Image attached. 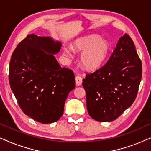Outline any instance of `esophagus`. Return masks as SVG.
<instances>
[{
    "instance_id": "1",
    "label": "esophagus",
    "mask_w": 151,
    "mask_h": 151,
    "mask_svg": "<svg viewBox=\"0 0 151 151\" xmlns=\"http://www.w3.org/2000/svg\"><path fill=\"white\" fill-rule=\"evenodd\" d=\"M82 82V78L80 76H77L76 77V84L77 86H80Z\"/></svg>"
}]
</instances>
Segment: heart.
Segmentation results:
<instances>
[{
  "label": "heart",
  "mask_w": 151,
  "mask_h": 151,
  "mask_svg": "<svg viewBox=\"0 0 151 151\" xmlns=\"http://www.w3.org/2000/svg\"><path fill=\"white\" fill-rule=\"evenodd\" d=\"M82 52L80 63L88 71L98 69L108 56L110 43L97 34H91L77 38L72 43L71 49H64V53L71 58V51Z\"/></svg>",
  "instance_id": "obj_1"
}]
</instances>
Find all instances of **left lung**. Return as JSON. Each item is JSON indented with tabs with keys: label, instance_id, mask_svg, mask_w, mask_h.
Wrapping results in <instances>:
<instances>
[{
	"label": "left lung",
	"instance_id": "obj_1",
	"mask_svg": "<svg viewBox=\"0 0 151 151\" xmlns=\"http://www.w3.org/2000/svg\"><path fill=\"white\" fill-rule=\"evenodd\" d=\"M142 74V62L135 45L124 34L107 63L82 80L90 116L101 122L120 116L135 101Z\"/></svg>",
	"mask_w": 151,
	"mask_h": 151
}]
</instances>
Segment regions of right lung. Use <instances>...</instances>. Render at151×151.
Wrapping results in <instances>:
<instances>
[{"label": "right lung", "mask_w": 151, "mask_h": 151, "mask_svg": "<svg viewBox=\"0 0 151 151\" xmlns=\"http://www.w3.org/2000/svg\"><path fill=\"white\" fill-rule=\"evenodd\" d=\"M62 43L51 37L27 35L12 53L10 87L24 114L42 124L58 120L65 102L76 87L71 69L61 67L54 55Z\"/></svg>", "instance_id": "1"}]
</instances>
